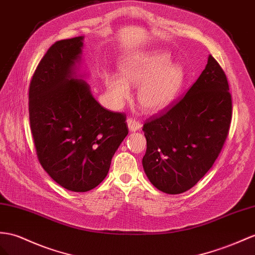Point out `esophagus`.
<instances>
[{"instance_id":"esophagus-1","label":"esophagus","mask_w":255,"mask_h":255,"mask_svg":"<svg viewBox=\"0 0 255 255\" xmlns=\"http://www.w3.org/2000/svg\"><path fill=\"white\" fill-rule=\"evenodd\" d=\"M127 126H128L130 131H138V130H140L141 127H142L141 123L133 120V119H128L127 120Z\"/></svg>"}]
</instances>
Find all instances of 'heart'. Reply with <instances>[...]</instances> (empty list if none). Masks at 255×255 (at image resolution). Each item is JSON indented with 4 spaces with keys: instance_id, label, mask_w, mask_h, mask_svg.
<instances>
[{
    "instance_id": "1",
    "label": "heart",
    "mask_w": 255,
    "mask_h": 255,
    "mask_svg": "<svg viewBox=\"0 0 255 255\" xmlns=\"http://www.w3.org/2000/svg\"><path fill=\"white\" fill-rule=\"evenodd\" d=\"M120 71L122 76H102L114 106L120 107L128 99L129 86H139V106L151 114L161 112L172 102L184 78L181 65L170 62V56L162 50L129 55L121 61Z\"/></svg>"
}]
</instances>
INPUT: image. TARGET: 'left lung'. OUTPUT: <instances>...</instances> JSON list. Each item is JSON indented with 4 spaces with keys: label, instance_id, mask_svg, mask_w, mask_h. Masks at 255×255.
I'll list each match as a JSON object with an SVG mask.
<instances>
[{
    "label": "left lung",
    "instance_id": "1",
    "mask_svg": "<svg viewBox=\"0 0 255 255\" xmlns=\"http://www.w3.org/2000/svg\"><path fill=\"white\" fill-rule=\"evenodd\" d=\"M224 71L210 55L186 95L143 126L142 165L149 182L167 194L192 188L210 170L232 121V96Z\"/></svg>",
    "mask_w": 255,
    "mask_h": 255
}]
</instances>
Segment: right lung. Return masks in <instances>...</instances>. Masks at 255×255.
<instances>
[{"mask_svg":"<svg viewBox=\"0 0 255 255\" xmlns=\"http://www.w3.org/2000/svg\"><path fill=\"white\" fill-rule=\"evenodd\" d=\"M84 36L51 45L34 72L29 115L37 158L58 184L88 192L106 179L128 134L126 117L98 102L78 73Z\"/></svg>","mask_w":255,"mask_h":255,"instance_id":"right-lung-1","label":"right lung"}]
</instances>
